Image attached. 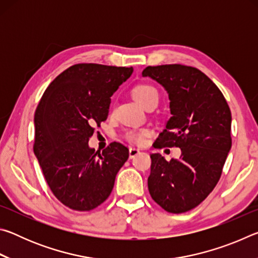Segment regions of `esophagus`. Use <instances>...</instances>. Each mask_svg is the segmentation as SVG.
I'll return each instance as SVG.
<instances>
[{
    "instance_id": "1",
    "label": "esophagus",
    "mask_w": 258,
    "mask_h": 258,
    "mask_svg": "<svg viewBox=\"0 0 258 258\" xmlns=\"http://www.w3.org/2000/svg\"><path fill=\"white\" fill-rule=\"evenodd\" d=\"M128 152H130V158L132 159V158H134L135 156L140 154V150H139V149H137V148H130Z\"/></svg>"
}]
</instances>
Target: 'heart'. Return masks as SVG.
<instances>
[{"label": "heart", "mask_w": 258, "mask_h": 258, "mask_svg": "<svg viewBox=\"0 0 258 258\" xmlns=\"http://www.w3.org/2000/svg\"><path fill=\"white\" fill-rule=\"evenodd\" d=\"M132 97L137 101L140 106L143 108H147L150 104L158 103L159 95L157 90L154 86L149 84H138L132 89ZM148 135L147 131H132V132L127 133L126 138L128 141L134 143H142L145 141V138Z\"/></svg>", "instance_id": "heart-1"}]
</instances>
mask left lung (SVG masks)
<instances>
[{
	"mask_svg": "<svg viewBox=\"0 0 258 258\" xmlns=\"http://www.w3.org/2000/svg\"><path fill=\"white\" fill-rule=\"evenodd\" d=\"M168 94L172 117L155 148L181 149L178 159L151 154L148 189L166 212L180 214L197 207L220 180L231 149V111L220 89L197 68L183 64L147 67Z\"/></svg>",
	"mask_w": 258,
	"mask_h": 258,
	"instance_id": "left-lung-1",
	"label": "left lung"
}]
</instances>
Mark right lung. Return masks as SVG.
<instances>
[{
  "mask_svg": "<svg viewBox=\"0 0 258 258\" xmlns=\"http://www.w3.org/2000/svg\"><path fill=\"white\" fill-rule=\"evenodd\" d=\"M132 67L78 63L47 86L34 116V154L55 198L74 211H92L110 196L128 149L112 142L89 147L94 125L108 117L110 97Z\"/></svg>",
  "mask_w": 258,
  "mask_h": 258,
  "instance_id": "add662e5",
  "label": "right lung"
}]
</instances>
